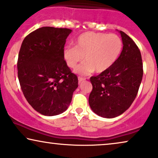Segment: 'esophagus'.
<instances>
[{
    "label": "esophagus",
    "instance_id": "1",
    "mask_svg": "<svg viewBox=\"0 0 158 158\" xmlns=\"http://www.w3.org/2000/svg\"><path fill=\"white\" fill-rule=\"evenodd\" d=\"M85 80V77H78V82H79V83H82V82L83 81H84Z\"/></svg>",
    "mask_w": 158,
    "mask_h": 158
}]
</instances>
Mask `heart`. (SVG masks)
Listing matches in <instances>:
<instances>
[{
  "label": "heart",
  "mask_w": 158,
  "mask_h": 158,
  "mask_svg": "<svg viewBox=\"0 0 158 158\" xmlns=\"http://www.w3.org/2000/svg\"><path fill=\"white\" fill-rule=\"evenodd\" d=\"M123 47L122 39L116 34L86 32L75 39L74 46L64 47L63 57L67 66L74 69L84 56L85 61L75 69L78 74L102 73L116 62Z\"/></svg>",
  "instance_id": "b5f03b06"
}]
</instances>
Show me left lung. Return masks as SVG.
Segmentation results:
<instances>
[{
    "label": "left lung",
    "mask_w": 158,
    "mask_h": 158,
    "mask_svg": "<svg viewBox=\"0 0 158 158\" xmlns=\"http://www.w3.org/2000/svg\"><path fill=\"white\" fill-rule=\"evenodd\" d=\"M121 35L123 51L116 62L90 81L93 89L89 103L94 113L113 118L130 107L138 93L143 76L141 52L134 40L124 32Z\"/></svg>",
    "instance_id": "obj_1"
}]
</instances>
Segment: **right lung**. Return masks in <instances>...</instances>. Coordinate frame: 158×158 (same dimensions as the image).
Here are the masks:
<instances>
[{"label":"right lung","instance_id":"add662e5","mask_svg":"<svg viewBox=\"0 0 158 158\" xmlns=\"http://www.w3.org/2000/svg\"><path fill=\"white\" fill-rule=\"evenodd\" d=\"M67 28L43 27L25 37L17 61L18 78L24 97L32 108L46 116L67 109L78 80L63 57Z\"/></svg>","mask_w":158,"mask_h":158}]
</instances>
